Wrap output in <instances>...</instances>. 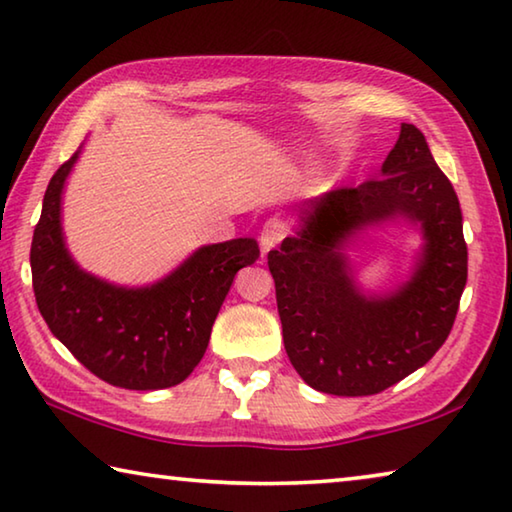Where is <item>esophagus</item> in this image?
I'll return each mask as SVG.
<instances>
[{
	"label": "esophagus",
	"mask_w": 512,
	"mask_h": 512,
	"mask_svg": "<svg viewBox=\"0 0 512 512\" xmlns=\"http://www.w3.org/2000/svg\"><path fill=\"white\" fill-rule=\"evenodd\" d=\"M284 237H287V223H284L282 219H277V216L268 219L262 228V237H259V241H262V253L266 255L268 250L280 244Z\"/></svg>",
	"instance_id": "obj_1"
}]
</instances>
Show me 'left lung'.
I'll return each instance as SVG.
<instances>
[{"instance_id":"1","label":"left lung","mask_w":512,"mask_h":512,"mask_svg":"<svg viewBox=\"0 0 512 512\" xmlns=\"http://www.w3.org/2000/svg\"><path fill=\"white\" fill-rule=\"evenodd\" d=\"M418 222L425 248L412 280L386 297L353 284L344 239L381 220ZM282 339L293 368L320 393L386 391L447 341L467 282L461 203L424 135L402 124L381 178L309 201L300 228L268 253Z\"/></svg>"}]
</instances>
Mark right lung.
<instances>
[{
    "label": "right lung",
    "mask_w": 512,
    "mask_h": 512,
    "mask_svg": "<svg viewBox=\"0 0 512 512\" xmlns=\"http://www.w3.org/2000/svg\"><path fill=\"white\" fill-rule=\"evenodd\" d=\"M79 151L51 176L31 241L33 293L51 334L92 375L128 391L185 381L203 359L212 325L239 268L259 257L255 239L198 248L144 289L115 287L81 271L60 228V194Z\"/></svg>",
    "instance_id": "add662e5"
}]
</instances>
